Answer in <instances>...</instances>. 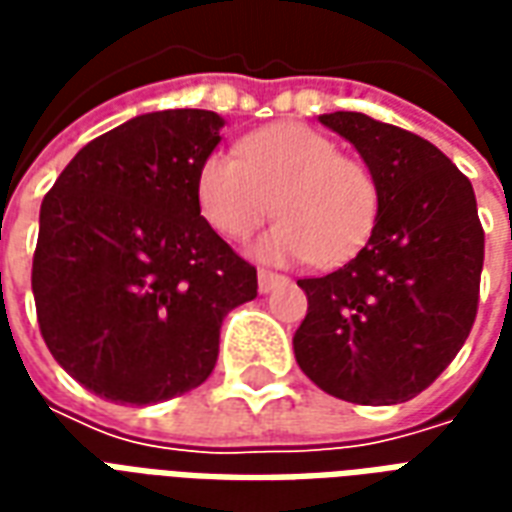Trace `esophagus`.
<instances>
[{
    "instance_id": "34e87169",
    "label": "esophagus",
    "mask_w": 512,
    "mask_h": 512,
    "mask_svg": "<svg viewBox=\"0 0 512 512\" xmlns=\"http://www.w3.org/2000/svg\"><path fill=\"white\" fill-rule=\"evenodd\" d=\"M282 282H285V277H279V274L257 271V288H260V293H271V290L277 288V285H282Z\"/></svg>"
}]
</instances>
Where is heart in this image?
Returning <instances> with one entry per match:
<instances>
[{
  "mask_svg": "<svg viewBox=\"0 0 512 512\" xmlns=\"http://www.w3.org/2000/svg\"><path fill=\"white\" fill-rule=\"evenodd\" d=\"M241 158L213 153L197 175L205 222L227 238H246L274 211L279 219L252 246L260 260L343 266L376 230L381 191L359 158L343 156L329 136L279 123L246 136Z\"/></svg>",
  "mask_w": 512,
  "mask_h": 512,
  "instance_id": "heart-1",
  "label": "heart"
}]
</instances>
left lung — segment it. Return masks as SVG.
Returning a JSON list of instances; mask_svg holds the SVG:
<instances>
[{
	"instance_id": "8db88e82",
	"label": "left lung",
	"mask_w": 512,
	"mask_h": 512,
	"mask_svg": "<svg viewBox=\"0 0 512 512\" xmlns=\"http://www.w3.org/2000/svg\"><path fill=\"white\" fill-rule=\"evenodd\" d=\"M318 120L356 147L381 208L354 260L299 279L310 307L293 354L304 376L340 400L406 403L441 376L472 332L485 244L474 189L411 131L362 112Z\"/></svg>"
}]
</instances>
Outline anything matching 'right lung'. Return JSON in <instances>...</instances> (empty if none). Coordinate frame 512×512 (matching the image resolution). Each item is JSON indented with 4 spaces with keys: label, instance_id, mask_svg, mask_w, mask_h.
Segmentation results:
<instances>
[{
    "label": "right lung",
    "instance_id": "right-lung-1",
    "mask_svg": "<svg viewBox=\"0 0 512 512\" xmlns=\"http://www.w3.org/2000/svg\"><path fill=\"white\" fill-rule=\"evenodd\" d=\"M224 117L164 109L84 145L40 205L32 293L51 356L84 389L150 406L211 376L257 271L200 216Z\"/></svg>",
    "mask_w": 512,
    "mask_h": 512
}]
</instances>
